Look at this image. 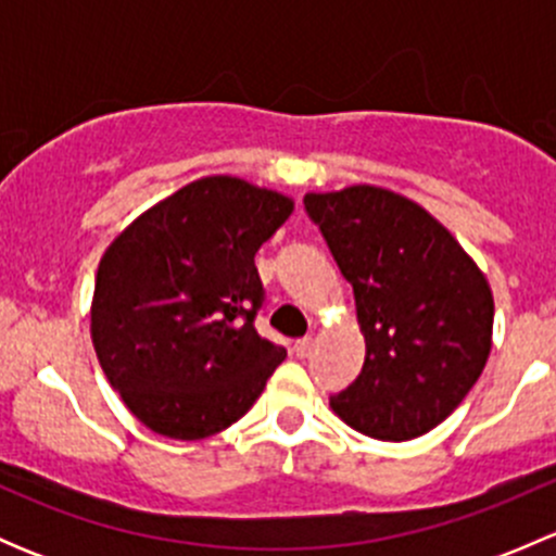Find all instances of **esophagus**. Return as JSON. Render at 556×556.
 I'll return each instance as SVG.
<instances>
[{"instance_id":"34e87169","label":"esophagus","mask_w":556,"mask_h":556,"mask_svg":"<svg viewBox=\"0 0 556 556\" xmlns=\"http://www.w3.org/2000/svg\"><path fill=\"white\" fill-rule=\"evenodd\" d=\"M312 346H314L312 336H304V339L295 341L293 350H295V355H299V357H306V355H309V352H312Z\"/></svg>"}]
</instances>
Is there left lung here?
<instances>
[{
    "mask_svg": "<svg viewBox=\"0 0 556 556\" xmlns=\"http://www.w3.org/2000/svg\"><path fill=\"white\" fill-rule=\"evenodd\" d=\"M304 204L355 293L361 377L330 408L382 441L425 435L465 401L492 350L486 274L425 206L379 185L306 193Z\"/></svg>",
    "mask_w": 556,
    "mask_h": 556,
    "instance_id": "obj_1",
    "label": "left lung"
}]
</instances>
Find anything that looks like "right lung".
<instances>
[{
	"label": "right lung",
	"instance_id": "right-lung-1",
	"mask_svg": "<svg viewBox=\"0 0 556 556\" xmlns=\"http://www.w3.org/2000/svg\"><path fill=\"white\" fill-rule=\"evenodd\" d=\"M295 201L231 174L185 185L104 250L91 341L106 382L153 433L199 441L231 428L288 357L255 330V252Z\"/></svg>",
	"mask_w": 556,
	"mask_h": 556
}]
</instances>
